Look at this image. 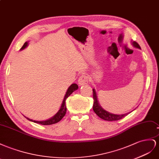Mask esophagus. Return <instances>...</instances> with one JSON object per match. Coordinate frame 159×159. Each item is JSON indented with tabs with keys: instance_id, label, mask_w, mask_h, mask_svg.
<instances>
[{
	"instance_id": "1",
	"label": "esophagus",
	"mask_w": 159,
	"mask_h": 159,
	"mask_svg": "<svg viewBox=\"0 0 159 159\" xmlns=\"http://www.w3.org/2000/svg\"><path fill=\"white\" fill-rule=\"evenodd\" d=\"M78 83L79 85H84V84H87L88 83V76L86 75H83L81 76L79 80Z\"/></svg>"
}]
</instances>
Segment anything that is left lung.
I'll return each mask as SVG.
<instances>
[{"mask_svg": "<svg viewBox=\"0 0 159 159\" xmlns=\"http://www.w3.org/2000/svg\"><path fill=\"white\" fill-rule=\"evenodd\" d=\"M131 44H132V45L134 47L141 49L139 46V44L137 42L132 41L131 42ZM93 100H94L93 106V111L95 113H96L97 115L101 119L105 120H108V121L118 120L122 119V118H124L125 116H126L130 113V112H127L122 115H116V114H113V113H111L107 111L106 110L104 109V108H102L101 105H100L98 98H97V95L94 89H93Z\"/></svg>", "mask_w": 159, "mask_h": 159, "instance_id": "1", "label": "left lung"}]
</instances>
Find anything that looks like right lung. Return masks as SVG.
<instances>
[{
	"label": "right lung",
	"mask_w": 159,
	"mask_h": 159,
	"mask_svg": "<svg viewBox=\"0 0 159 159\" xmlns=\"http://www.w3.org/2000/svg\"><path fill=\"white\" fill-rule=\"evenodd\" d=\"M29 45V41L25 42V44H23V46L22 47V48H20V51H22V50L25 49V48L27 47V46ZM79 87L78 85L76 84H72L70 87L68 88L67 90H66V93L65 95V97L64 99H63L62 102V105L61 107L60 108V109L58 110V111L57 112L56 115H54L52 117L50 118V119H47V120H34L33 119H30L29 118L26 117L25 116H24L27 120H29L30 121L32 122H34L35 123H38V124H40V125H52V124H55L57 122H59L63 117L65 116V114H66V98L69 97L70 95L73 93L75 90L78 89Z\"/></svg>",
	"instance_id": "add662e5"
}]
</instances>
